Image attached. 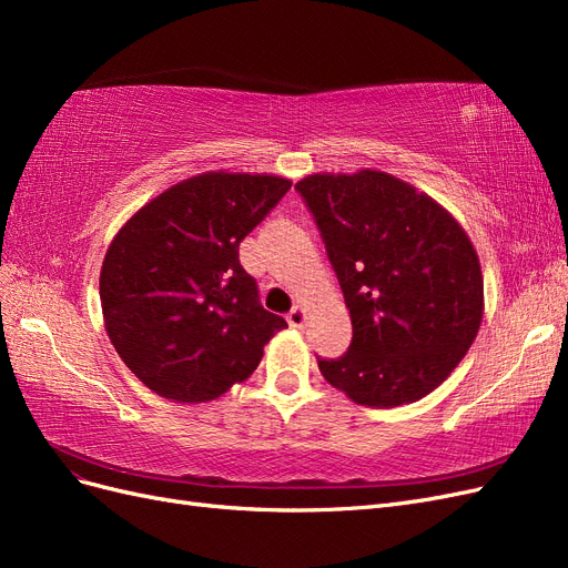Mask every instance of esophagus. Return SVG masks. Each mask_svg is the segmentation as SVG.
Returning <instances> with one entry per match:
<instances>
[{"instance_id":"esophagus-1","label":"esophagus","mask_w":568,"mask_h":568,"mask_svg":"<svg viewBox=\"0 0 568 568\" xmlns=\"http://www.w3.org/2000/svg\"><path fill=\"white\" fill-rule=\"evenodd\" d=\"M286 320H288L291 326H296V329H303V326L307 324V307L303 303L294 305V311L286 315Z\"/></svg>"}]
</instances>
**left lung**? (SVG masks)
<instances>
[{"label":"left lung","instance_id":"1","mask_svg":"<svg viewBox=\"0 0 568 568\" xmlns=\"http://www.w3.org/2000/svg\"><path fill=\"white\" fill-rule=\"evenodd\" d=\"M296 189L353 322L346 355L317 359L322 376L357 405L417 403L448 379L484 320V272L469 234L384 170L315 173Z\"/></svg>","mask_w":568,"mask_h":568}]
</instances>
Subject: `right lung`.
<instances>
[{"label": "right lung", "instance_id": "add662e5", "mask_svg": "<svg viewBox=\"0 0 568 568\" xmlns=\"http://www.w3.org/2000/svg\"><path fill=\"white\" fill-rule=\"evenodd\" d=\"M288 189L280 175L209 170L153 196L113 236L99 274L106 334L161 398H220L286 329L257 303L239 244Z\"/></svg>", "mask_w": 568, "mask_h": 568}]
</instances>
